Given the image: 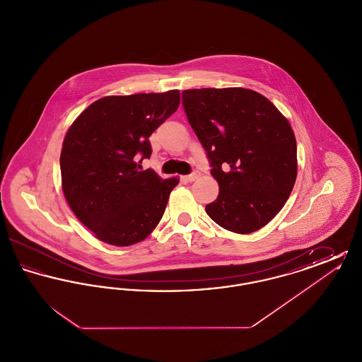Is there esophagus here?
<instances>
[{
  "label": "esophagus",
  "mask_w": 362,
  "mask_h": 362,
  "mask_svg": "<svg viewBox=\"0 0 362 362\" xmlns=\"http://www.w3.org/2000/svg\"><path fill=\"white\" fill-rule=\"evenodd\" d=\"M198 176H199V173H192L187 175V176H185V179H186L187 182H194L195 179H198Z\"/></svg>",
  "instance_id": "obj_1"
}]
</instances>
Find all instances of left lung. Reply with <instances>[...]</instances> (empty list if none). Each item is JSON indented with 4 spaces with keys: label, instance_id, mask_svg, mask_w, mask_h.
<instances>
[{
    "label": "left lung",
    "instance_id": "obj_1",
    "mask_svg": "<svg viewBox=\"0 0 362 362\" xmlns=\"http://www.w3.org/2000/svg\"><path fill=\"white\" fill-rule=\"evenodd\" d=\"M182 96L220 187L217 199L206 205L207 216L240 235L269 224L286 204L297 176L289 121L252 89L201 88Z\"/></svg>",
    "mask_w": 362,
    "mask_h": 362
}]
</instances>
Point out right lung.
Returning <instances> with one entry per match:
<instances>
[{
    "label": "right lung",
    "instance_id": "1",
    "mask_svg": "<svg viewBox=\"0 0 362 362\" xmlns=\"http://www.w3.org/2000/svg\"><path fill=\"white\" fill-rule=\"evenodd\" d=\"M180 103V93L105 96L70 124L61 152L62 191L96 239L127 247L160 223L177 177L161 179L138 163L152 155L149 137Z\"/></svg>",
    "mask_w": 362,
    "mask_h": 362
}]
</instances>
